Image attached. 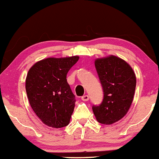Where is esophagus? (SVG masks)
Segmentation results:
<instances>
[{
    "label": "esophagus",
    "instance_id": "obj_1",
    "mask_svg": "<svg viewBox=\"0 0 159 159\" xmlns=\"http://www.w3.org/2000/svg\"><path fill=\"white\" fill-rule=\"evenodd\" d=\"M81 99H82L84 101H87L89 100V96L88 95H84V96L81 98Z\"/></svg>",
    "mask_w": 159,
    "mask_h": 159
}]
</instances>
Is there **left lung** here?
Instances as JSON below:
<instances>
[{
  "instance_id": "1",
  "label": "left lung",
  "mask_w": 159,
  "mask_h": 159,
  "mask_svg": "<svg viewBox=\"0 0 159 159\" xmlns=\"http://www.w3.org/2000/svg\"><path fill=\"white\" fill-rule=\"evenodd\" d=\"M94 65L104 98L101 105H93L92 109L98 122L111 125L129 111L135 92L136 75L126 61L114 55L98 58Z\"/></svg>"
}]
</instances>
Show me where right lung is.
Here are the masks:
<instances>
[{
  "label": "right lung",
  "instance_id": "1",
  "mask_svg": "<svg viewBox=\"0 0 159 159\" xmlns=\"http://www.w3.org/2000/svg\"><path fill=\"white\" fill-rule=\"evenodd\" d=\"M78 60V56L48 58L29 70L25 79L29 102L39 119L50 127H64L70 122L75 98L66 75Z\"/></svg>",
  "mask_w": 159,
  "mask_h": 159
}]
</instances>
